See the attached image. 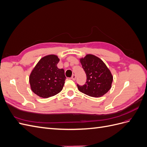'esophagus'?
<instances>
[{"instance_id": "obj_1", "label": "esophagus", "mask_w": 147, "mask_h": 147, "mask_svg": "<svg viewBox=\"0 0 147 147\" xmlns=\"http://www.w3.org/2000/svg\"><path fill=\"white\" fill-rule=\"evenodd\" d=\"M71 78H72V80H75L76 79V75H75V74L72 75V77H71Z\"/></svg>"}]
</instances>
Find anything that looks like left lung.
I'll return each instance as SVG.
<instances>
[{
    "mask_svg": "<svg viewBox=\"0 0 147 147\" xmlns=\"http://www.w3.org/2000/svg\"><path fill=\"white\" fill-rule=\"evenodd\" d=\"M80 61L86 74L83 86L77 84L78 90L89 96L99 97L105 94L112 87L113 75L103 61L97 56L88 54Z\"/></svg>",
    "mask_w": 147,
    "mask_h": 147,
    "instance_id": "left-lung-1",
    "label": "left lung"
}]
</instances>
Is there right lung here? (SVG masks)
Instances as JSON below:
<instances>
[{
    "label": "right lung",
    "mask_w": 147,
    "mask_h": 147,
    "mask_svg": "<svg viewBox=\"0 0 147 147\" xmlns=\"http://www.w3.org/2000/svg\"><path fill=\"white\" fill-rule=\"evenodd\" d=\"M56 55H48L39 60L31 71V90L42 98L54 96L63 90L65 83L64 70L57 67L59 61Z\"/></svg>",
    "instance_id": "right-lung-1"
}]
</instances>
